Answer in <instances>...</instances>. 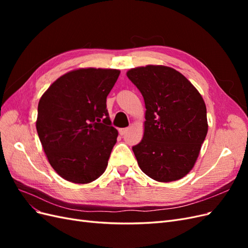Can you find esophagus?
<instances>
[{"mask_svg":"<svg viewBox=\"0 0 248 248\" xmlns=\"http://www.w3.org/2000/svg\"><path fill=\"white\" fill-rule=\"evenodd\" d=\"M127 131H128V128H121V129H119V133L121 134V136H124V134H126Z\"/></svg>","mask_w":248,"mask_h":248,"instance_id":"34e87169","label":"esophagus"}]
</instances>
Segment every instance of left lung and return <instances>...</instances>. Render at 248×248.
Listing matches in <instances>:
<instances>
[{
  "label": "left lung",
  "mask_w": 248,
  "mask_h": 248,
  "mask_svg": "<svg viewBox=\"0 0 248 248\" xmlns=\"http://www.w3.org/2000/svg\"><path fill=\"white\" fill-rule=\"evenodd\" d=\"M145 100L144 137L132 147L139 167L159 182L176 181L193 168L207 132V109L198 90L170 67L127 71Z\"/></svg>",
  "instance_id": "8db88e82"
}]
</instances>
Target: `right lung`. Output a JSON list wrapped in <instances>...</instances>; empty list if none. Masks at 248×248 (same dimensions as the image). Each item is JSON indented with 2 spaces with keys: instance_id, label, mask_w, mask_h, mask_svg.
Masks as SVG:
<instances>
[{
  "instance_id": "right-lung-1",
  "label": "right lung",
  "mask_w": 248,
  "mask_h": 248,
  "mask_svg": "<svg viewBox=\"0 0 248 248\" xmlns=\"http://www.w3.org/2000/svg\"><path fill=\"white\" fill-rule=\"evenodd\" d=\"M119 76L117 69L73 70L41 96L37 132L50 166L67 181L90 183L108 167L118 131L111 126L107 97Z\"/></svg>"
}]
</instances>
